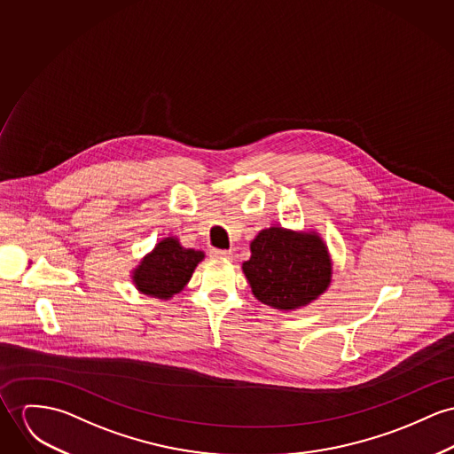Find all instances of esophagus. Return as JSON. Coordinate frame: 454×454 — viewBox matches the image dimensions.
Segmentation results:
<instances>
[{
    "label": "esophagus",
    "mask_w": 454,
    "mask_h": 454,
    "mask_svg": "<svg viewBox=\"0 0 454 454\" xmlns=\"http://www.w3.org/2000/svg\"><path fill=\"white\" fill-rule=\"evenodd\" d=\"M210 255L217 257V259H231V252L230 250H221V248H212Z\"/></svg>",
    "instance_id": "1"
}]
</instances>
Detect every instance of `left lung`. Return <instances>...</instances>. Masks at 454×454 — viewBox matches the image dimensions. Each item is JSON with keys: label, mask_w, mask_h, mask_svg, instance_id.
<instances>
[{"label": "left lung", "mask_w": 454, "mask_h": 454, "mask_svg": "<svg viewBox=\"0 0 454 454\" xmlns=\"http://www.w3.org/2000/svg\"><path fill=\"white\" fill-rule=\"evenodd\" d=\"M244 273L252 294L277 309L309 304L330 285L332 264L316 235H297L281 228L262 230L250 244Z\"/></svg>", "instance_id": "8db88e82"}]
</instances>
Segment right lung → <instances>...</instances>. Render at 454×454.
I'll return each instance as SVG.
<instances>
[{
  "label": "right lung",
  "instance_id": "add662e5",
  "mask_svg": "<svg viewBox=\"0 0 454 454\" xmlns=\"http://www.w3.org/2000/svg\"><path fill=\"white\" fill-rule=\"evenodd\" d=\"M202 259L204 252L184 248L176 239H166L143 259L133 279L143 294L169 299L183 290Z\"/></svg>",
  "mask_w": 454,
  "mask_h": 454
}]
</instances>
